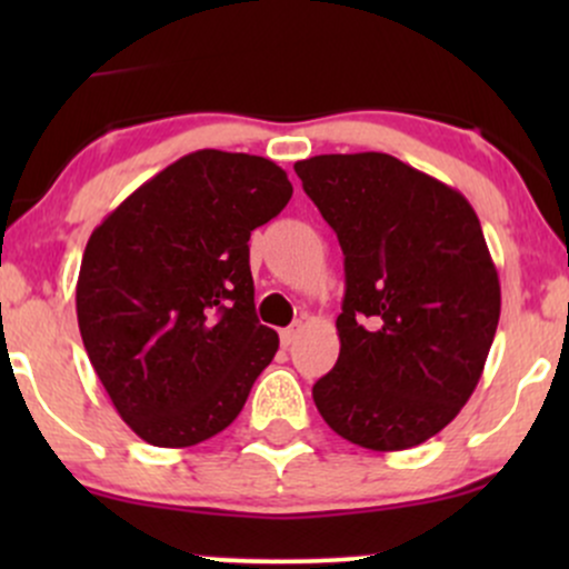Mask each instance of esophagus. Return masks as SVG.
Listing matches in <instances>:
<instances>
[{
  "label": "esophagus",
  "mask_w": 569,
  "mask_h": 569,
  "mask_svg": "<svg viewBox=\"0 0 569 569\" xmlns=\"http://www.w3.org/2000/svg\"><path fill=\"white\" fill-rule=\"evenodd\" d=\"M299 331H302V326H299V323H293V326H289V329L280 331V345H283V348H291V345L297 342Z\"/></svg>",
  "instance_id": "34e87169"
}]
</instances>
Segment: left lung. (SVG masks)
<instances>
[{
    "instance_id": "left-lung-1",
    "label": "left lung",
    "mask_w": 569,
    "mask_h": 569,
    "mask_svg": "<svg viewBox=\"0 0 569 569\" xmlns=\"http://www.w3.org/2000/svg\"><path fill=\"white\" fill-rule=\"evenodd\" d=\"M345 253L339 358L312 385L335 433L375 452L428 441L466 407L500 321L471 202L382 152L293 166Z\"/></svg>"
}]
</instances>
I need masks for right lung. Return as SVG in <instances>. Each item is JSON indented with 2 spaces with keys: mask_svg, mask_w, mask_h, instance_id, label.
I'll list each match as a JSON object with an SVG mask.
<instances>
[{
  "mask_svg": "<svg viewBox=\"0 0 569 569\" xmlns=\"http://www.w3.org/2000/svg\"><path fill=\"white\" fill-rule=\"evenodd\" d=\"M272 160L200 149L141 184L90 234L77 321L117 415L152 447L224 430L278 350L259 323L248 238L291 200Z\"/></svg>",
  "mask_w": 569,
  "mask_h": 569,
  "instance_id": "1",
  "label": "right lung"
}]
</instances>
